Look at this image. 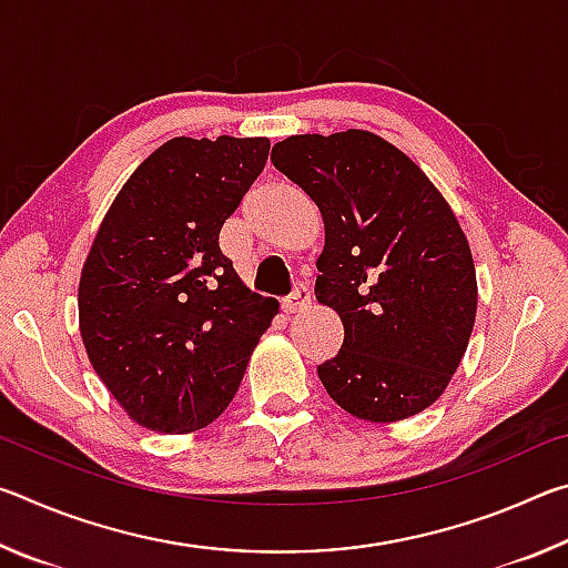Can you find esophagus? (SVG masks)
<instances>
[{
  "mask_svg": "<svg viewBox=\"0 0 568 568\" xmlns=\"http://www.w3.org/2000/svg\"><path fill=\"white\" fill-rule=\"evenodd\" d=\"M307 303H311V291H307L303 283H297L293 287V293L283 301V311L285 313H297V311H303Z\"/></svg>",
  "mask_w": 568,
  "mask_h": 568,
  "instance_id": "1",
  "label": "esophagus"
}]
</instances>
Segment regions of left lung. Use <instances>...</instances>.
<instances>
[{"instance_id": "1", "label": "left lung", "mask_w": 568, "mask_h": 568, "mask_svg": "<svg viewBox=\"0 0 568 568\" xmlns=\"http://www.w3.org/2000/svg\"><path fill=\"white\" fill-rule=\"evenodd\" d=\"M271 160L325 223L315 297L345 335L321 383L355 418L416 416L446 390L476 321L474 257L454 210L416 162L365 130L295 134Z\"/></svg>"}]
</instances>
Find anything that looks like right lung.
I'll return each instance as SVG.
<instances>
[{
    "mask_svg": "<svg viewBox=\"0 0 568 568\" xmlns=\"http://www.w3.org/2000/svg\"><path fill=\"white\" fill-rule=\"evenodd\" d=\"M265 138H175L124 182L80 277L92 368L140 426L205 428L235 398L277 303L250 293L220 227L261 175Z\"/></svg>",
    "mask_w": 568,
    "mask_h": 568,
    "instance_id": "add662e5",
    "label": "right lung"
}]
</instances>
